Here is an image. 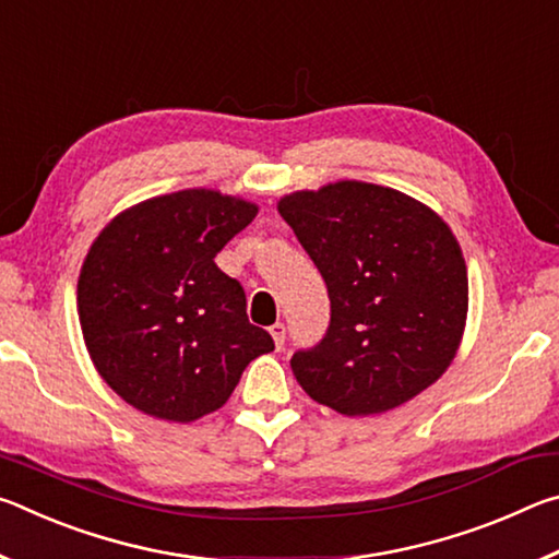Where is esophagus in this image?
Instances as JSON below:
<instances>
[{
    "mask_svg": "<svg viewBox=\"0 0 559 559\" xmlns=\"http://www.w3.org/2000/svg\"><path fill=\"white\" fill-rule=\"evenodd\" d=\"M269 330H271V337H273V343H276L278 349H281L283 345H286V325L276 323V325H271Z\"/></svg>",
    "mask_w": 559,
    "mask_h": 559,
    "instance_id": "esophagus-1",
    "label": "esophagus"
}]
</instances>
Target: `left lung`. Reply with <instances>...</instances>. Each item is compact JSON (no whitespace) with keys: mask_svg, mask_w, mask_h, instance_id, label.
Returning <instances> with one entry per match:
<instances>
[{"mask_svg":"<svg viewBox=\"0 0 559 559\" xmlns=\"http://www.w3.org/2000/svg\"><path fill=\"white\" fill-rule=\"evenodd\" d=\"M278 212L330 298L323 340L290 357L310 400L367 416L437 382L468 313L466 261L447 222L396 189L353 179L286 194Z\"/></svg>","mask_w":559,"mask_h":559,"instance_id":"8db88e82","label":"left lung"}]
</instances>
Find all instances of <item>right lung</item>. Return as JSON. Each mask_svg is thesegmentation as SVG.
Here are the masks:
<instances>
[{"label": "right lung", "instance_id": "1", "mask_svg": "<svg viewBox=\"0 0 559 559\" xmlns=\"http://www.w3.org/2000/svg\"><path fill=\"white\" fill-rule=\"evenodd\" d=\"M259 206L214 189L153 197L93 241L79 318L98 374L135 409L194 421L229 400L273 337L249 323L241 283L214 257Z\"/></svg>", "mask_w": 559, "mask_h": 559}]
</instances>
